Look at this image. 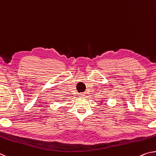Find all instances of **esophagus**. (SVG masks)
Returning a JSON list of instances; mask_svg holds the SVG:
<instances>
[{
  "label": "esophagus",
  "mask_w": 156,
  "mask_h": 156,
  "mask_svg": "<svg viewBox=\"0 0 156 156\" xmlns=\"http://www.w3.org/2000/svg\"><path fill=\"white\" fill-rule=\"evenodd\" d=\"M84 97H85V94H83V93H81L79 94V97H80V98H83Z\"/></svg>",
  "instance_id": "obj_1"
}]
</instances>
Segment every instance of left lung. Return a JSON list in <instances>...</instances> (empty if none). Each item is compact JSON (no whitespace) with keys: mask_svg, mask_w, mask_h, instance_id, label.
I'll list each match as a JSON object with an SVG mask.
<instances>
[{"mask_svg":"<svg viewBox=\"0 0 156 156\" xmlns=\"http://www.w3.org/2000/svg\"><path fill=\"white\" fill-rule=\"evenodd\" d=\"M103 101H104V100H101V101H100V104L99 105H101V104H103Z\"/></svg>","mask_w":156,"mask_h":156,"instance_id":"left-lung-1","label":"left lung"}]
</instances>
